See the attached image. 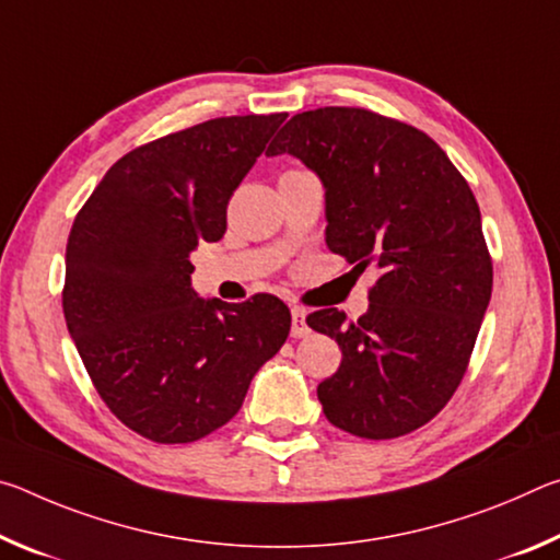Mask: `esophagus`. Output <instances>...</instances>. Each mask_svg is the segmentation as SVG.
Returning a JSON list of instances; mask_svg holds the SVG:
<instances>
[{
  "label": "esophagus",
  "instance_id": "1",
  "mask_svg": "<svg viewBox=\"0 0 560 560\" xmlns=\"http://www.w3.org/2000/svg\"><path fill=\"white\" fill-rule=\"evenodd\" d=\"M291 336H293V338L308 336L306 308H303V306H291Z\"/></svg>",
  "mask_w": 560,
  "mask_h": 560
}]
</instances>
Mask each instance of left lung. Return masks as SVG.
Listing matches in <instances>:
<instances>
[{
	"instance_id": "obj_1",
	"label": "left lung",
	"mask_w": 560,
	"mask_h": 560,
	"mask_svg": "<svg viewBox=\"0 0 560 560\" xmlns=\"http://www.w3.org/2000/svg\"><path fill=\"white\" fill-rule=\"evenodd\" d=\"M281 153L324 179L328 249L377 271L365 316L306 318L343 353L318 385L324 415L355 438L410 434L452 400L491 299L474 192L428 132L368 108L296 113L267 150Z\"/></svg>"
}]
</instances>
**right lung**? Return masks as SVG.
I'll return each instance as SVG.
<instances>
[{
  "label": "right lung",
  "instance_id": "right-lung-1",
  "mask_svg": "<svg viewBox=\"0 0 560 560\" xmlns=\"http://www.w3.org/2000/svg\"><path fill=\"white\" fill-rule=\"evenodd\" d=\"M283 120L212 118L130 150L75 214L66 326L101 400L150 442L220 430L289 336V306L271 293L205 301L189 283V252L222 240L230 197Z\"/></svg>",
  "mask_w": 560,
  "mask_h": 560
}]
</instances>
